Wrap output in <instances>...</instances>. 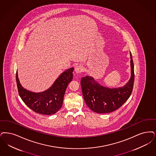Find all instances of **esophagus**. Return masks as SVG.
Wrapping results in <instances>:
<instances>
[{"mask_svg": "<svg viewBox=\"0 0 156 156\" xmlns=\"http://www.w3.org/2000/svg\"><path fill=\"white\" fill-rule=\"evenodd\" d=\"M83 67L82 66H81V65H80V66H76L75 68V71L76 73H77V74H79V73H82L84 69H83Z\"/></svg>", "mask_w": 156, "mask_h": 156, "instance_id": "1", "label": "esophagus"}]
</instances>
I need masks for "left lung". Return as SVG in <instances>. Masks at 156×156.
<instances>
[{
  "mask_svg": "<svg viewBox=\"0 0 156 156\" xmlns=\"http://www.w3.org/2000/svg\"><path fill=\"white\" fill-rule=\"evenodd\" d=\"M130 53L131 77L123 87H106L91 76L82 77L81 85L83 99L87 107L93 112L100 114L117 110L130 97L134 82V66Z\"/></svg>",
  "mask_w": 156,
  "mask_h": 156,
  "instance_id": "1",
  "label": "left lung"
}]
</instances>
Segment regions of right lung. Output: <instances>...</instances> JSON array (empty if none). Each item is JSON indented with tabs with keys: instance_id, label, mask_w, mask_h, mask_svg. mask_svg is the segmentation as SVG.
<instances>
[{
	"instance_id": "right-lung-1",
	"label": "right lung",
	"mask_w": 156,
	"mask_h": 156,
	"mask_svg": "<svg viewBox=\"0 0 156 156\" xmlns=\"http://www.w3.org/2000/svg\"><path fill=\"white\" fill-rule=\"evenodd\" d=\"M74 67L62 72L48 89L41 92H34L23 87L16 73V81L19 95L25 105L32 110L44 115H51L62 107L66 90L73 79Z\"/></svg>"
}]
</instances>
